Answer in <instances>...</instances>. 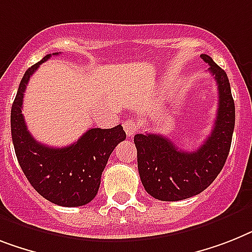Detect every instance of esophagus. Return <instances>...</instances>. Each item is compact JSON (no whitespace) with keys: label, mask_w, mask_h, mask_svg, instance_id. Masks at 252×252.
Segmentation results:
<instances>
[{"label":"esophagus","mask_w":252,"mask_h":252,"mask_svg":"<svg viewBox=\"0 0 252 252\" xmlns=\"http://www.w3.org/2000/svg\"><path fill=\"white\" fill-rule=\"evenodd\" d=\"M124 128L125 131H126L127 138H132L135 135V132L138 131V124H136L135 120H132V118H127L124 124Z\"/></svg>","instance_id":"obj_1"}]
</instances>
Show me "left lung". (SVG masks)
Wrapping results in <instances>:
<instances>
[{"label":"left lung","mask_w":252,"mask_h":252,"mask_svg":"<svg viewBox=\"0 0 252 252\" xmlns=\"http://www.w3.org/2000/svg\"><path fill=\"white\" fill-rule=\"evenodd\" d=\"M201 59L218 85V113L211 134L198 149L180 151L158 134H136L138 170L145 190L159 201H182L205 190L224 167L233 136L236 109L228 76L209 55Z\"/></svg>","instance_id":"obj_1"}]
</instances>
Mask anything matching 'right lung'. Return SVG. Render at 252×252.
Segmentation results:
<instances>
[{"label": "right lung", "instance_id": "add662e5", "mask_svg": "<svg viewBox=\"0 0 252 252\" xmlns=\"http://www.w3.org/2000/svg\"><path fill=\"white\" fill-rule=\"evenodd\" d=\"M50 56L51 54L28 68L20 81L11 107L12 143L31 186L50 202L77 207L91 202L96 196L108 158L118 143L126 139V132L121 125L113 128H90L64 148H51L33 138L22 113L23 96L31 76Z\"/></svg>", "mask_w": 252, "mask_h": 252}]
</instances>
